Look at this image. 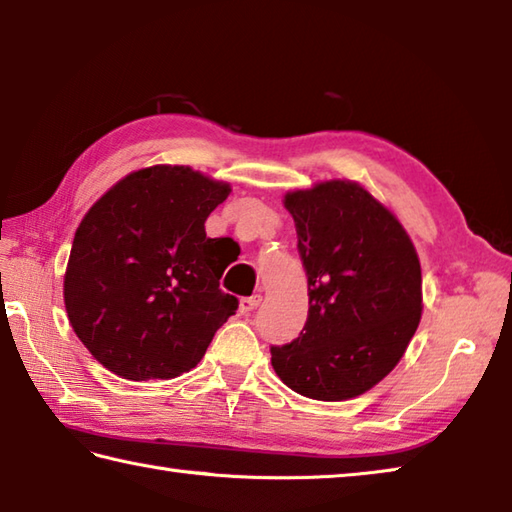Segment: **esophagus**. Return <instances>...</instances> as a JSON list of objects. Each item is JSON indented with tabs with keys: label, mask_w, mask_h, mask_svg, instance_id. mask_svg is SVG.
I'll return each mask as SVG.
<instances>
[{
	"label": "esophagus",
	"mask_w": 512,
	"mask_h": 512,
	"mask_svg": "<svg viewBox=\"0 0 512 512\" xmlns=\"http://www.w3.org/2000/svg\"><path fill=\"white\" fill-rule=\"evenodd\" d=\"M258 303H260V296H247V298H240L238 310H240V314L247 316V314H252V312L256 310Z\"/></svg>",
	"instance_id": "34e87169"
}]
</instances>
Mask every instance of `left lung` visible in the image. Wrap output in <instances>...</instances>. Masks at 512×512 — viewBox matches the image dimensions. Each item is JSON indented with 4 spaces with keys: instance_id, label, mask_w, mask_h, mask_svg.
<instances>
[{
    "instance_id": "1",
    "label": "left lung",
    "mask_w": 512,
    "mask_h": 512,
    "mask_svg": "<svg viewBox=\"0 0 512 512\" xmlns=\"http://www.w3.org/2000/svg\"><path fill=\"white\" fill-rule=\"evenodd\" d=\"M310 312L298 339L272 347L294 392L345 401L385 379L423 310L421 263L399 218L354 180L287 191Z\"/></svg>"
}]
</instances>
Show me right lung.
Instances as JSON below:
<instances>
[{
    "instance_id": "1",
    "label": "right lung",
    "mask_w": 512,
    "mask_h": 512,
    "mask_svg": "<svg viewBox=\"0 0 512 512\" xmlns=\"http://www.w3.org/2000/svg\"><path fill=\"white\" fill-rule=\"evenodd\" d=\"M231 187L182 165L131 171L86 211L64 274L77 339L129 381L196 368L238 310L205 220Z\"/></svg>"
}]
</instances>
